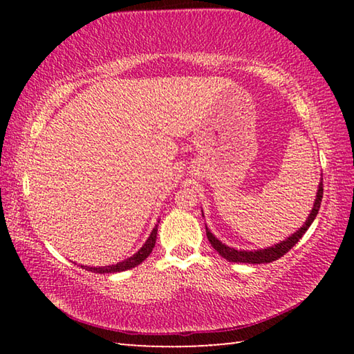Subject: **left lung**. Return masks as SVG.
Masks as SVG:
<instances>
[{
    "label": "left lung",
    "mask_w": 354,
    "mask_h": 354,
    "mask_svg": "<svg viewBox=\"0 0 354 354\" xmlns=\"http://www.w3.org/2000/svg\"><path fill=\"white\" fill-rule=\"evenodd\" d=\"M322 198H323V178H322V181L319 184V190H317V198H315V203H314V207L309 214L306 223L299 227L297 232H293L290 237H287L286 241L279 242V243L274 245V247H270V248L256 250V251H239V250L226 247L225 243H221L218 239L207 230V227H206V234H207V239H209V242H211L212 247L217 250L218 254L223 256L226 261L242 262V263H268V262H273V261L279 259V257H283L287 253V251H289L293 247V245H295L299 241V239L303 237L304 232L308 231V227L313 225V221L315 220L317 214H319Z\"/></svg>",
    "instance_id": "8db88e82"
}]
</instances>
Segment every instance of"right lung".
I'll list each match as a JSON object with an SVG mask.
<instances>
[{"label": "right lung", "instance_id": "obj_1", "mask_svg": "<svg viewBox=\"0 0 354 354\" xmlns=\"http://www.w3.org/2000/svg\"><path fill=\"white\" fill-rule=\"evenodd\" d=\"M156 234H158V225L154 226V230L151 231V234H149L145 245H143V247L137 251L134 256L128 257L127 261L115 263V266H107V267H84V266H81V267L86 268V270H88V272H93V273H115V272H124V270H129V268H134L136 266H139V263L145 261L149 256V253L153 251L154 243H156Z\"/></svg>", "mask_w": 354, "mask_h": 354}]
</instances>
